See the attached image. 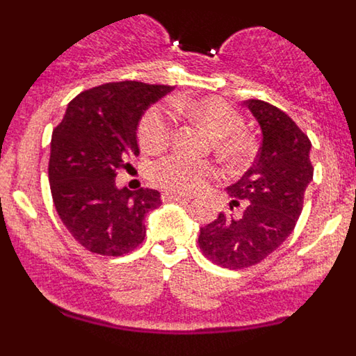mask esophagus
Returning a JSON list of instances; mask_svg holds the SVG:
<instances>
[{"label": "esophagus", "mask_w": 356, "mask_h": 356, "mask_svg": "<svg viewBox=\"0 0 356 356\" xmlns=\"http://www.w3.org/2000/svg\"><path fill=\"white\" fill-rule=\"evenodd\" d=\"M163 201H176V203H187L188 197L180 196V194H172V193H163L162 194Z\"/></svg>", "instance_id": "1"}]
</instances>
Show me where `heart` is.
<instances>
[{"label": "heart", "instance_id": "1", "mask_svg": "<svg viewBox=\"0 0 356 356\" xmlns=\"http://www.w3.org/2000/svg\"><path fill=\"white\" fill-rule=\"evenodd\" d=\"M171 112L151 106L139 122V143L151 153L163 151L175 134V118H184L205 127L216 137L213 147L219 159L228 163L246 162L254 153V140L244 130V118L228 102L217 96L175 97ZM216 168L207 162H193L184 156H168L155 165V181L169 193L196 194L213 178Z\"/></svg>", "mask_w": 356, "mask_h": 356}]
</instances>
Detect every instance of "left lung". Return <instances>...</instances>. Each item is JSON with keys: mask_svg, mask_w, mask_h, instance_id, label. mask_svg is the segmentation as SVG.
Returning <instances> with one entry per match:
<instances>
[{"mask_svg": "<svg viewBox=\"0 0 356 356\" xmlns=\"http://www.w3.org/2000/svg\"><path fill=\"white\" fill-rule=\"evenodd\" d=\"M246 106L259 121L262 146L253 168L228 187L229 209L242 205L244 212H221L197 238L207 259L226 269L262 262L292 234L314 176L310 139L284 110L260 99H248Z\"/></svg>", "mask_w": 356, "mask_h": 356, "instance_id": "8db88e82", "label": "left lung"}]
</instances>
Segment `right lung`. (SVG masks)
Returning <instances> with one entry per match:
<instances>
[{
  "label": "right lung",
  "mask_w": 356,
  "mask_h": 356,
  "mask_svg": "<svg viewBox=\"0 0 356 356\" xmlns=\"http://www.w3.org/2000/svg\"><path fill=\"white\" fill-rule=\"evenodd\" d=\"M169 85L112 81L83 90L67 105L53 130L49 187L69 234L85 250L121 257L146 237L144 217L160 207V193L118 188L115 176L139 153L137 127Z\"/></svg>",
  "instance_id": "right-lung-1"
}]
</instances>
